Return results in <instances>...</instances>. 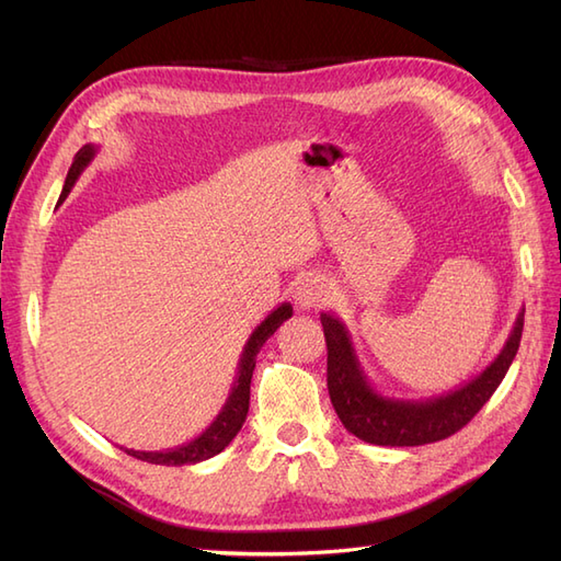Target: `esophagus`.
I'll list each match as a JSON object with an SVG mask.
<instances>
[{
  "instance_id": "1",
  "label": "esophagus",
  "mask_w": 561,
  "mask_h": 561,
  "mask_svg": "<svg viewBox=\"0 0 561 561\" xmlns=\"http://www.w3.org/2000/svg\"><path fill=\"white\" fill-rule=\"evenodd\" d=\"M294 299L299 304V308H320L330 299V289L320 277H304L296 284Z\"/></svg>"
}]
</instances>
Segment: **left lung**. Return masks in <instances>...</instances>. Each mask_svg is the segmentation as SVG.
<instances>
[{
	"mask_svg": "<svg viewBox=\"0 0 561 561\" xmlns=\"http://www.w3.org/2000/svg\"><path fill=\"white\" fill-rule=\"evenodd\" d=\"M520 308L502 352L468 383L424 400L388 398L364 374L347 325L337 316L320 313L328 344V390L332 408L350 434L376 446H424L448 438L478 414L502 383L518 352L523 332Z\"/></svg>",
	"mask_w": 561,
	"mask_h": 561,
	"instance_id": "left-lung-1",
	"label": "left lung"
}]
</instances>
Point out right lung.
Masks as SVG:
<instances>
[{
  "label": "right lung",
  "instance_id": "obj_1",
  "mask_svg": "<svg viewBox=\"0 0 561 561\" xmlns=\"http://www.w3.org/2000/svg\"><path fill=\"white\" fill-rule=\"evenodd\" d=\"M96 151H99L96 145H83L77 151V157H75V161H71V169L67 173L62 195H59V202L67 199L71 187H75V183H77V178L91 163V159L96 157ZM291 313H294L291 304H282L279 308H274V311L253 330V335L248 337L245 347H243L241 362H238V371H236V380L231 386L229 398H226L221 412L217 414V420H214L205 428V432L190 440V444L175 446L169 450L123 448L127 456H133L137 460H147L153 465H195L199 460L214 458L217 453H221L226 446H229L236 438V434L241 432V426L245 422L248 404H250V378H253V371H255V356L262 350V344H265L274 335V332H277V328L284 323V320L291 318Z\"/></svg>",
  "mask_w": 561,
  "mask_h": 561
}]
</instances>
